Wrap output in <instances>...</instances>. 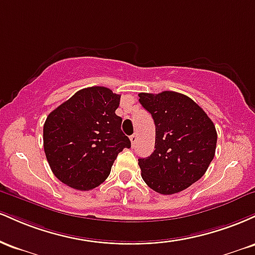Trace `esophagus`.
Instances as JSON below:
<instances>
[{"instance_id":"esophagus-1","label":"esophagus","mask_w":255,"mask_h":255,"mask_svg":"<svg viewBox=\"0 0 255 255\" xmlns=\"http://www.w3.org/2000/svg\"><path fill=\"white\" fill-rule=\"evenodd\" d=\"M129 140H130V142H131V145H135V142H136V140H137V135L136 134H133V135H130L129 136Z\"/></svg>"}]
</instances>
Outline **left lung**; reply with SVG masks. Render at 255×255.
I'll list each match as a JSON object with an SVG mask.
<instances>
[{
  "label": "left lung",
  "mask_w": 255,
  "mask_h": 255,
  "mask_svg": "<svg viewBox=\"0 0 255 255\" xmlns=\"http://www.w3.org/2000/svg\"><path fill=\"white\" fill-rule=\"evenodd\" d=\"M139 102L156 126L153 153L137 159L142 180L160 194L182 192L204 176L215 157V125L193 99L182 93H139Z\"/></svg>",
  "instance_id": "1"
}]
</instances>
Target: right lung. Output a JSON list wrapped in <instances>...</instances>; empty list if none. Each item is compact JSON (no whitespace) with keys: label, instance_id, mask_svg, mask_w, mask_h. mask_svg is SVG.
I'll use <instances>...</instances> for the list:
<instances>
[{"label":"right lung","instance_id":"add662e5","mask_svg":"<svg viewBox=\"0 0 255 255\" xmlns=\"http://www.w3.org/2000/svg\"><path fill=\"white\" fill-rule=\"evenodd\" d=\"M121 96L103 86L78 91L52 110L43 128L44 152L61 182L79 191L96 188L130 140L115 114Z\"/></svg>","mask_w":255,"mask_h":255}]
</instances>
